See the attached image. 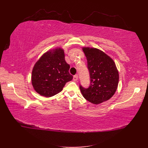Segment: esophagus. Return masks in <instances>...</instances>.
<instances>
[{
    "instance_id": "obj_1",
    "label": "esophagus",
    "mask_w": 148,
    "mask_h": 148,
    "mask_svg": "<svg viewBox=\"0 0 148 148\" xmlns=\"http://www.w3.org/2000/svg\"><path fill=\"white\" fill-rule=\"evenodd\" d=\"M73 80H74V81H75V82L78 80V75H75L73 77Z\"/></svg>"
}]
</instances>
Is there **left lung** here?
I'll list each match as a JSON object with an SVG mask.
<instances>
[{"mask_svg": "<svg viewBox=\"0 0 148 148\" xmlns=\"http://www.w3.org/2000/svg\"><path fill=\"white\" fill-rule=\"evenodd\" d=\"M88 61L90 83L88 88L81 85L83 97L94 104L110 99L117 90L119 73L113 60L103 51L96 48L83 47Z\"/></svg>", "mask_w": 148, "mask_h": 148, "instance_id": "1", "label": "left lung"}]
</instances>
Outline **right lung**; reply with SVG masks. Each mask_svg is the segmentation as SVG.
Returning a JSON list of instances; mask_svg holds the SVG:
<instances>
[{"label": "right lung", "mask_w": 148, "mask_h": 148, "mask_svg": "<svg viewBox=\"0 0 148 148\" xmlns=\"http://www.w3.org/2000/svg\"><path fill=\"white\" fill-rule=\"evenodd\" d=\"M69 68L62 48L47 51L36 62L32 69L31 80L34 90L45 97L56 95L68 82L73 80Z\"/></svg>", "instance_id": "obj_1"}]
</instances>
